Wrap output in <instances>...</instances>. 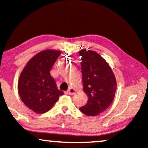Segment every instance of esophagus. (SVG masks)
Listing matches in <instances>:
<instances>
[{
  "label": "esophagus",
  "mask_w": 148,
  "mask_h": 148,
  "mask_svg": "<svg viewBox=\"0 0 148 148\" xmlns=\"http://www.w3.org/2000/svg\"><path fill=\"white\" fill-rule=\"evenodd\" d=\"M75 93V90L73 87H69V89L67 91V93L68 95H73Z\"/></svg>",
  "instance_id": "34e87169"
}]
</instances>
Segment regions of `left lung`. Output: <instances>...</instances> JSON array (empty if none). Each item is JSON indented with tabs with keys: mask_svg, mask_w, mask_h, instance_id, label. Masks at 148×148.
<instances>
[{
	"mask_svg": "<svg viewBox=\"0 0 148 148\" xmlns=\"http://www.w3.org/2000/svg\"><path fill=\"white\" fill-rule=\"evenodd\" d=\"M79 55L83 91L88 97L87 103L79 110L88 116H95L112 103L117 89L116 79L110 66L97 53L83 49Z\"/></svg>",
	"mask_w": 148,
	"mask_h": 148,
	"instance_id": "8db88e82",
	"label": "left lung"
}]
</instances>
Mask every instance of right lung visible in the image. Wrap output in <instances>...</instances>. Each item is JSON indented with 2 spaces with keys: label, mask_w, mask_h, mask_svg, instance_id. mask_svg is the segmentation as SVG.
I'll list each match as a JSON object with an SVG mask.
<instances>
[{
  "label": "right lung",
  "mask_w": 148,
  "mask_h": 148,
  "mask_svg": "<svg viewBox=\"0 0 148 148\" xmlns=\"http://www.w3.org/2000/svg\"><path fill=\"white\" fill-rule=\"evenodd\" d=\"M59 51L45 50L38 53L28 62L18 83L22 101L37 113L48 111L63 92L58 89L50 71L61 55Z\"/></svg>",
  "instance_id": "obj_1"
}]
</instances>
